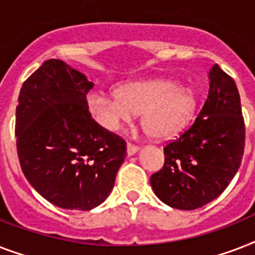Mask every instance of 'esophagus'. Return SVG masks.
<instances>
[{
    "mask_svg": "<svg viewBox=\"0 0 255 255\" xmlns=\"http://www.w3.org/2000/svg\"><path fill=\"white\" fill-rule=\"evenodd\" d=\"M137 151H139V147H137V145H133V144H131V143L127 144V155L128 156H133Z\"/></svg>",
    "mask_w": 255,
    "mask_h": 255,
    "instance_id": "34e87169",
    "label": "esophagus"
}]
</instances>
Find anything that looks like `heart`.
Returning a JSON list of instances; mask_svg holds the SVG:
<instances>
[{"label":"heart","instance_id":"heart-1","mask_svg":"<svg viewBox=\"0 0 255 255\" xmlns=\"http://www.w3.org/2000/svg\"><path fill=\"white\" fill-rule=\"evenodd\" d=\"M87 104L95 119L107 129H116L141 114L144 132L152 139H170L192 122L197 100L186 86L155 79L122 86L116 95L90 94Z\"/></svg>","mask_w":255,"mask_h":255}]
</instances>
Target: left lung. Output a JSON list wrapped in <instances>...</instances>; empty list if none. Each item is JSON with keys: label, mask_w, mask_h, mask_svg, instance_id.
Segmentation results:
<instances>
[{"label": "left lung", "mask_w": 255, "mask_h": 255, "mask_svg": "<svg viewBox=\"0 0 255 255\" xmlns=\"http://www.w3.org/2000/svg\"><path fill=\"white\" fill-rule=\"evenodd\" d=\"M245 123L233 78L214 65L209 92L189 129L164 147V167L151 186L167 205L193 210L217 198L241 165Z\"/></svg>", "instance_id": "8db88e82"}]
</instances>
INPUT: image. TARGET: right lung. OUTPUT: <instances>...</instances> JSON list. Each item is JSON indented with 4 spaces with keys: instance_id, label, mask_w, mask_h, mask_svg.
I'll return each instance as SVG.
<instances>
[{
    "instance_id": "obj_1",
    "label": "right lung",
    "mask_w": 255,
    "mask_h": 255,
    "mask_svg": "<svg viewBox=\"0 0 255 255\" xmlns=\"http://www.w3.org/2000/svg\"><path fill=\"white\" fill-rule=\"evenodd\" d=\"M92 82L49 59L22 85L15 116L21 169L42 197L62 209L91 210L111 193L127 147L88 111Z\"/></svg>"
}]
</instances>
